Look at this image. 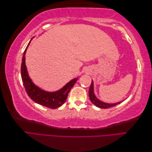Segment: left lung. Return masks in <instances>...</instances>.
<instances>
[{
    "instance_id": "8db88e82",
    "label": "left lung",
    "mask_w": 152,
    "mask_h": 152,
    "mask_svg": "<svg viewBox=\"0 0 152 152\" xmlns=\"http://www.w3.org/2000/svg\"><path fill=\"white\" fill-rule=\"evenodd\" d=\"M89 96L91 102L92 103L94 104L96 107H97L100 108H108L110 107H113L114 106H116L118 104H120L122 102H118L115 103H104L102 101L99 100L97 97H96L95 94H94V82L92 80L91 84L90 86V88L89 90Z\"/></svg>"
}]
</instances>
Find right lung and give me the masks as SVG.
Instances as JSON below:
<instances>
[{
  "instance_id": "right-lung-1",
  "label": "right lung",
  "mask_w": 152,
  "mask_h": 152,
  "mask_svg": "<svg viewBox=\"0 0 152 152\" xmlns=\"http://www.w3.org/2000/svg\"><path fill=\"white\" fill-rule=\"evenodd\" d=\"M31 40L29 42L28 44L27 45V47L23 53L21 66V79L25 88V91L27 94L34 102L49 108H58L65 102L69 92L72 88V87L74 86L79 77L71 80L66 84H65V86H64L61 89L54 92H48L44 91L40 89L37 86H36L29 77L25 65V54L30 44Z\"/></svg>"
}]
</instances>
